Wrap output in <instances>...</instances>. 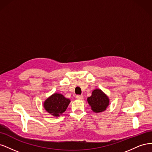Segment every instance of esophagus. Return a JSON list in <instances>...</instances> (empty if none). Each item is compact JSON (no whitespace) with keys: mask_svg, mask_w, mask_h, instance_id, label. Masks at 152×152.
<instances>
[{"mask_svg":"<svg viewBox=\"0 0 152 152\" xmlns=\"http://www.w3.org/2000/svg\"><path fill=\"white\" fill-rule=\"evenodd\" d=\"M76 98L78 99H83V96H82V95H77Z\"/></svg>","mask_w":152,"mask_h":152,"instance_id":"esophagus-1","label":"esophagus"}]
</instances>
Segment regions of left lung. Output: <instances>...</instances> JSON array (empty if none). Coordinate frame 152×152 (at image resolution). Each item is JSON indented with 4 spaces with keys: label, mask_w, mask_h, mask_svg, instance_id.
I'll return each instance as SVG.
<instances>
[{
    "label": "left lung",
    "mask_w": 152,
    "mask_h": 152,
    "mask_svg": "<svg viewBox=\"0 0 152 152\" xmlns=\"http://www.w3.org/2000/svg\"><path fill=\"white\" fill-rule=\"evenodd\" d=\"M87 102L96 113L104 111L109 104L108 98L100 89L94 90L91 96L87 98Z\"/></svg>",
    "instance_id": "1"
}]
</instances>
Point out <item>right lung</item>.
Returning <instances> with one entry per match:
<instances>
[{
	"mask_svg": "<svg viewBox=\"0 0 152 152\" xmlns=\"http://www.w3.org/2000/svg\"><path fill=\"white\" fill-rule=\"evenodd\" d=\"M70 101L61 94L55 93L48 98L44 103V108L50 114L58 117L67 108Z\"/></svg>",
	"mask_w": 152,
	"mask_h": 152,
	"instance_id": "add662e5",
	"label": "right lung"
}]
</instances>
